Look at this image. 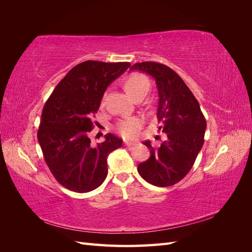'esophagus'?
Listing matches in <instances>:
<instances>
[{"label":"esophagus","mask_w":252,"mask_h":252,"mask_svg":"<svg viewBox=\"0 0 252 252\" xmlns=\"http://www.w3.org/2000/svg\"><path fill=\"white\" fill-rule=\"evenodd\" d=\"M133 145H135V143H131V142H124V146H125V147H131V146H133Z\"/></svg>","instance_id":"1"}]
</instances>
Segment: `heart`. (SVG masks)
<instances>
[{
    "instance_id": "obj_1",
    "label": "heart",
    "mask_w": 252,
    "mask_h": 252,
    "mask_svg": "<svg viewBox=\"0 0 252 252\" xmlns=\"http://www.w3.org/2000/svg\"><path fill=\"white\" fill-rule=\"evenodd\" d=\"M125 91L129 96H134L139 94H147L149 89V82L140 73H133L129 75L124 83ZM142 127L141 119L136 117H130L120 121L117 124V131L126 139H131L139 132Z\"/></svg>"
}]
</instances>
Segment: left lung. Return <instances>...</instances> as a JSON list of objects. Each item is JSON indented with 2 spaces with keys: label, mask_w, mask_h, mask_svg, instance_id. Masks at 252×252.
<instances>
[{
  "label": "left lung",
  "mask_w": 252,
  "mask_h": 252,
  "mask_svg": "<svg viewBox=\"0 0 252 252\" xmlns=\"http://www.w3.org/2000/svg\"><path fill=\"white\" fill-rule=\"evenodd\" d=\"M131 70L150 74L158 93L157 117L167 134L159 147L143 144L150 158L138 166L141 177L151 185L168 187L177 184L192 168L204 144L206 120L200 104L180 75L170 67L157 62L135 63Z\"/></svg>",
  "instance_id": "obj_1"
}]
</instances>
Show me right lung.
<instances>
[{"label":"right lung","instance_id":"obj_1","mask_svg":"<svg viewBox=\"0 0 252 252\" xmlns=\"http://www.w3.org/2000/svg\"><path fill=\"white\" fill-rule=\"evenodd\" d=\"M130 66L128 62L86 61L74 66L44 105L37 130L43 156L55 179L74 192H88L107 177V157L122 146L111 133L90 144L94 117L106 88Z\"/></svg>","mask_w":252,"mask_h":252}]
</instances>
